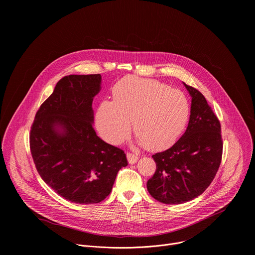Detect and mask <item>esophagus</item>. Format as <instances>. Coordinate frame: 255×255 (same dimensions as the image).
I'll list each match as a JSON object with an SVG mask.
<instances>
[{
	"mask_svg": "<svg viewBox=\"0 0 255 255\" xmlns=\"http://www.w3.org/2000/svg\"><path fill=\"white\" fill-rule=\"evenodd\" d=\"M127 159H128V161H129L130 164H134V163L138 160V156H137L136 154H134V153L128 152V153H127Z\"/></svg>",
	"mask_w": 255,
	"mask_h": 255,
	"instance_id": "34e87169",
	"label": "esophagus"
}]
</instances>
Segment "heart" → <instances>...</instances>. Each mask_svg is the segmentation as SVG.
I'll return each mask as SVG.
<instances>
[{
  "label": "heart",
  "instance_id": "b5f03b06",
  "mask_svg": "<svg viewBox=\"0 0 255 255\" xmlns=\"http://www.w3.org/2000/svg\"><path fill=\"white\" fill-rule=\"evenodd\" d=\"M113 101H103L96 124L109 143L127 137L133 121L138 142L149 149H162L184 131L191 107L186 95L153 80L124 77L112 88Z\"/></svg>",
  "mask_w": 255,
  "mask_h": 255
}]
</instances>
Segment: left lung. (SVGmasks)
Here are the masks:
<instances>
[{
    "label": "left lung",
    "instance_id": "left-lung-1",
    "mask_svg": "<svg viewBox=\"0 0 255 255\" xmlns=\"http://www.w3.org/2000/svg\"><path fill=\"white\" fill-rule=\"evenodd\" d=\"M191 98L188 128L165 151L152 155L156 170L147 191L158 202L183 204L202 195L220 166L223 151L221 125L205 97L184 83Z\"/></svg>",
    "mask_w": 255,
    "mask_h": 255
}]
</instances>
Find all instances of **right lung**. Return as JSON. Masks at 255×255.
Returning a JSON list of instances; mask_svg holds the SVG:
<instances>
[{
  "label": "right lung",
  "instance_id": "add662e5",
  "mask_svg": "<svg viewBox=\"0 0 255 255\" xmlns=\"http://www.w3.org/2000/svg\"><path fill=\"white\" fill-rule=\"evenodd\" d=\"M101 75L62 78L40 106L30 131L31 154L38 173L59 196L97 204L111 193L118 171L128 164L120 148L93 128V100Z\"/></svg>",
  "mask_w": 255,
  "mask_h": 255
}]
</instances>
